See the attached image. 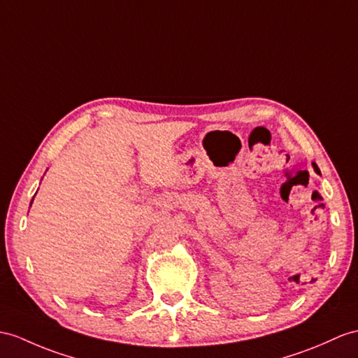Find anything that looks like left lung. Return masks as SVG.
<instances>
[{
	"label": "left lung",
	"instance_id": "1",
	"mask_svg": "<svg viewBox=\"0 0 358 358\" xmlns=\"http://www.w3.org/2000/svg\"><path fill=\"white\" fill-rule=\"evenodd\" d=\"M316 171H317V170H316Z\"/></svg>",
	"mask_w": 358,
	"mask_h": 358
}]
</instances>
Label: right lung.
Returning a JSON list of instances; mask_svg holds the SVG:
<instances>
[{
	"mask_svg": "<svg viewBox=\"0 0 358 358\" xmlns=\"http://www.w3.org/2000/svg\"><path fill=\"white\" fill-rule=\"evenodd\" d=\"M31 202H33V200H31Z\"/></svg>",
	"mask_w": 358,
	"mask_h": 358,
	"instance_id": "add662e5",
	"label": "right lung"
}]
</instances>
